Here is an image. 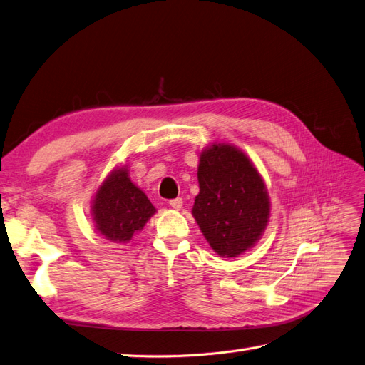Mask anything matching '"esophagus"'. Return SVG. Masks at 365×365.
Wrapping results in <instances>:
<instances>
[{"label":"esophagus","mask_w":365,"mask_h":365,"mask_svg":"<svg viewBox=\"0 0 365 365\" xmlns=\"http://www.w3.org/2000/svg\"><path fill=\"white\" fill-rule=\"evenodd\" d=\"M170 206L174 207V210H180V207L183 206V200L180 199V197H177V199L170 200Z\"/></svg>","instance_id":"1"}]
</instances>
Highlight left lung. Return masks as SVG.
<instances>
[{
  "label": "left lung",
  "mask_w": 365,
  "mask_h": 365,
  "mask_svg": "<svg viewBox=\"0 0 365 365\" xmlns=\"http://www.w3.org/2000/svg\"><path fill=\"white\" fill-rule=\"evenodd\" d=\"M197 179L192 215L214 252L234 258L255 246L269 223L270 200L252 160L234 145L215 142L200 153Z\"/></svg>",
  "instance_id": "1"
}]
</instances>
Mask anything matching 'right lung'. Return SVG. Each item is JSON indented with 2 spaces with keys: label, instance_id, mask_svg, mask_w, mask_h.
<instances>
[{
  "label": "right lung",
  "instance_id": "1",
  "mask_svg": "<svg viewBox=\"0 0 365 365\" xmlns=\"http://www.w3.org/2000/svg\"><path fill=\"white\" fill-rule=\"evenodd\" d=\"M154 214L147 194L131 182L127 165L107 175L91 202L95 229L113 243H128Z\"/></svg>",
  "mask_w": 365,
  "mask_h": 365
}]
</instances>
